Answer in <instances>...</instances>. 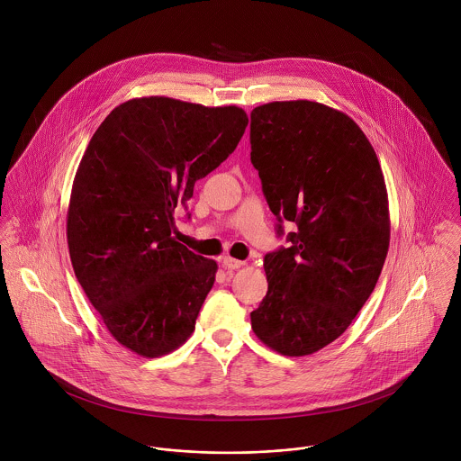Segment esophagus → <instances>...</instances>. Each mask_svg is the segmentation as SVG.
<instances>
[{"instance_id": "1", "label": "esophagus", "mask_w": 461, "mask_h": 461, "mask_svg": "<svg viewBox=\"0 0 461 461\" xmlns=\"http://www.w3.org/2000/svg\"><path fill=\"white\" fill-rule=\"evenodd\" d=\"M221 264H223L225 269H238V267H241L245 263L240 261V259H234V258H223Z\"/></svg>"}]
</instances>
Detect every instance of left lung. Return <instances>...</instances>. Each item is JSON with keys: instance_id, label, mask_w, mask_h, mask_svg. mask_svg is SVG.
<instances>
[{"instance_id": "left-lung-1", "label": "left lung", "mask_w": 461, "mask_h": 461, "mask_svg": "<svg viewBox=\"0 0 461 461\" xmlns=\"http://www.w3.org/2000/svg\"><path fill=\"white\" fill-rule=\"evenodd\" d=\"M250 143L276 234L284 221L298 227L264 256L252 329L282 355H311L344 333L378 282L391 241L385 179L362 130L314 101L254 108Z\"/></svg>"}]
</instances>
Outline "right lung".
<instances>
[{"label": "right lung", "mask_w": 461, "mask_h": 461, "mask_svg": "<svg viewBox=\"0 0 461 461\" xmlns=\"http://www.w3.org/2000/svg\"><path fill=\"white\" fill-rule=\"evenodd\" d=\"M247 126L238 106L131 99L81 158L67 212L70 263L108 331L141 357L167 355L195 330L218 264L172 238L174 211Z\"/></svg>", "instance_id": "1"}]
</instances>
